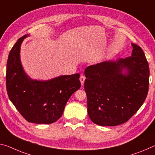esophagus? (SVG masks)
I'll use <instances>...</instances> for the list:
<instances>
[{
	"instance_id": "esophagus-1",
	"label": "esophagus",
	"mask_w": 155,
	"mask_h": 155,
	"mask_svg": "<svg viewBox=\"0 0 155 155\" xmlns=\"http://www.w3.org/2000/svg\"><path fill=\"white\" fill-rule=\"evenodd\" d=\"M85 77L84 75H81L80 77V81H81V85H83V83H84V81H85Z\"/></svg>"
}]
</instances>
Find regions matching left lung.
Wrapping results in <instances>:
<instances>
[{
	"instance_id": "8db88e82",
	"label": "left lung",
	"mask_w": 155,
	"mask_h": 155,
	"mask_svg": "<svg viewBox=\"0 0 155 155\" xmlns=\"http://www.w3.org/2000/svg\"><path fill=\"white\" fill-rule=\"evenodd\" d=\"M132 56L85 69L87 112L99 126L127 122L143 105L149 87L150 69L142 49L132 43ZM125 68L127 72L122 73Z\"/></svg>"
}]
</instances>
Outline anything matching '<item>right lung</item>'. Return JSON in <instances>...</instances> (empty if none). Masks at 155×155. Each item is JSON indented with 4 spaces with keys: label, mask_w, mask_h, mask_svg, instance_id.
<instances>
[{
    "label": "right lung",
    "mask_w": 155,
    "mask_h": 155,
    "mask_svg": "<svg viewBox=\"0 0 155 155\" xmlns=\"http://www.w3.org/2000/svg\"><path fill=\"white\" fill-rule=\"evenodd\" d=\"M28 36L19 38L9 52L6 72L7 94L28 122L53 124L62 116L71 95L81 87L80 74L61 76L47 81L28 77L20 60L21 45Z\"/></svg>",
    "instance_id": "1"
}]
</instances>
